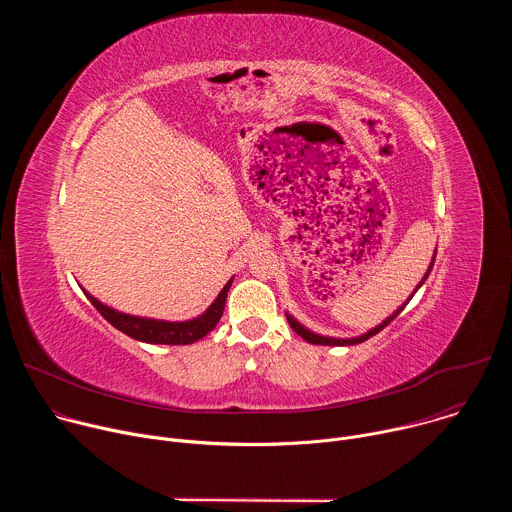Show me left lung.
Segmentation results:
<instances>
[{
  "instance_id": "left-lung-1",
  "label": "left lung",
  "mask_w": 512,
  "mask_h": 512,
  "mask_svg": "<svg viewBox=\"0 0 512 512\" xmlns=\"http://www.w3.org/2000/svg\"><path fill=\"white\" fill-rule=\"evenodd\" d=\"M433 261H435V255H433V259H431V263H429V267H427V271H425V275H423V279L417 283V287H415V291L423 285V281L429 277V271H431V267H433ZM415 291L411 294V298L415 296ZM409 298V300H411ZM409 300L401 306V308H397L387 320H383V324H379L377 328H373V330H369L367 334H362V336H356V338H330V336H320V334H314V332H310L308 328H304L296 318H291L289 314H285L287 316V322H289V326L294 328V332L298 334V336H302L306 342H310V344H322V346H350V344H360V342H364V340H369L371 336H375V334H379L385 326H389L401 312H403V308L409 304Z\"/></svg>"
}]
</instances>
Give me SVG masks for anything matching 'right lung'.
<instances>
[{
    "mask_svg": "<svg viewBox=\"0 0 512 512\" xmlns=\"http://www.w3.org/2000/svg\"><path fill=\"white\" fill-rule=\"evenodd\" d=\"M233 279L221 289V294L212 302V306L198 318L186 320V322H164V320H152V318H139V316H129L121 314L105 304H101L97 298L91 294L85 296L91 300V304L99 310V314L117 330L123 334L141 340V342H150V344H192L200 338H204L214 326L218 324L223 316L225 304H227V294L231 287Z\"/></svg>",
    "mask_w": 512,
    "mask_h": 512,
    "instance_id": "obj_1",
    "label": "right lung"
}]
</instances>
